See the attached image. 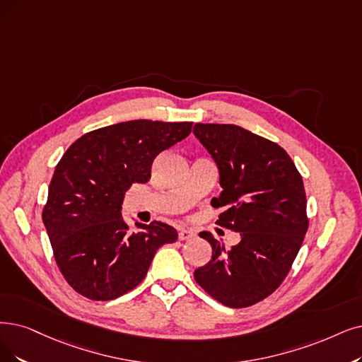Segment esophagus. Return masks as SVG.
<instances>
[{"mask_svg":"<svg viewBox=\"0 0 362 362\" xmlns=\"http://www.w3.org/2000/svg\"><path fill=\"white\" fill-rule=\"evenodd\" d=\"M178 238L180 240H187V239H192L194 238V233L192 230H185V228H181L180 233H178Z\"/></svg>","mask_w":362,"mask_h":362,"instance_id":"1","label":"esophagus"}]
</instances>
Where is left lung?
Returning a JSON list of instances; mask_svg holds the SVG:
<instances>
[{"instance_id": "left-lung-1", "label": "left lung", "mask_w": 362, "mask_h": 362, "mask_svg": "<svg viewBox=\"0 0 362 362\" xmlns=\"http://www.w3.org/2000/svg\"><path fill=\"white\" fill-rule=\"evenodd\" d=\"M193 134L220 170L216 224L240 235L227 250L202 231L212 258L194 279L224 306L248 308L276 291L300 251L309 227L303 178L276 142L240 126L196 123Z\"/></svg>"}]
</instances>
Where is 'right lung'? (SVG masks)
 Returning <instances> with one entry per match:
<instances>
[{"mask_svg":"<svg viewBox=\"0 0 362 362\" xmlns=\"http://www.w3.org/2000/svg\"><path fill=\"white\" fill-rule=\"evenodd\" d=\"M192 122L131 120L84 134L56 165L42 209L56 264L74 290L96 301L142 282L156 251L178 239L160 221L129 228L124 193L147 182L154 158L192 132Z\"/></svg>","mask_w":362,"mask_h":362,"instance_id":"add662e5","label":"right lung"}]
</instances>
